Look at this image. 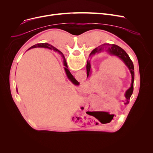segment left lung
Instances as JSON below:
<instances>
[{"label":"left lung","instance_id":"1","mask_svg":"<svg viewBox=\"0 0 153 153\" xmlns=\"http://www.w3.org/2000/svg\"><path fill=\"white\" fill-rule=\"evenodd\" d=\"M104 51H107L109 54L113 56H116L119 59H121L125 65L127 66L128 69L130 70V72L131 75V86L128 89L125 94V97L126 98L125 104L126 105L129 103L130 99L133 92V83H134V66L133 63L131 59L130 58L129 56L125 52L124 50H123L121 47H120L114 44H103L97 48H95V49L89 55V58L91 59L92 58V56L100 53ZM87 77H89L91 76L92 74L91 71V60H87Z\"/></svg>","mask_w":153,"mask_h":153}]
</instances>
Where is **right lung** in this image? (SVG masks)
Wrapping results in <instances>:
<instances>
[{
  "label": "right lung",
  "instance_id": "add662e5",
  "mask_svg": "<svg viewBox=\"0 0 153 153\" xmlns=\"http://www.w3.org/2000/svg\"><path fill=\"white\" fill-rule=\"evenodd\" d=\"M48 48V49H50L51 50H54V51H58V53H59V54H61V57L62 58V62H63V64H64V70H65L66 74V76H67L68 79L69 80V81L72 83H73L74 85H78L79 84V82L74 78V77L71 74L69 70L68 69V65H67V62H66V59H65V57H64V54L60 51H59L57 49V48H56L53 46H52V45H51L50 44H48V43H38V44H36V45H35L33 46H32L31 47H30L28 50L32 49V48Z\"/></svg>",
  "mask_w": 153,
  "mask_h": 153
}]
</instances>
